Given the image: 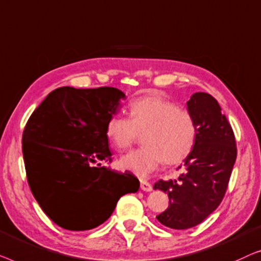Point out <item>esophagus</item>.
Instances as JSON below:
<instances>
[{"mask_svg": "<svg viewBox=\"0 0 261 261\" xmlns=\"http://www.w3.org/2000/svg\"><path fill=\"white\" fill-rule=\"evenodd\" d=\"M141 189L143 190V192H151L152 190L151 183L145 181V179H141Z\"/></svg>", "mask_w": 261, "mask_h": 261, "instance_id": "34e87169", "label": "esophagus"}]
</instances>
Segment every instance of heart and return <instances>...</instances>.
<instances>
[{
	"label": "heart",
	"mask_w": 261,
	"mask_h": 261,
	"mask_svg": "<svg viewBox=\"0 0 261 261\" xmlns=\"http://www.w3.org/2000/svg\"><path fill=\"white\" fill-rule=\"evenodd\" d=\"M129 118L112 116L105 135L118 150L131 146L138 134H143L139 149L132 150L119 160V166L144 178L162 162L177 164L189 156L195 145L197 126L188 110L179 109L174 101L160 94L142 95L129 104Z\"/></svg>",
	"instance_id": "obj_1"
}]
</instances>
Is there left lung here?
I'll use <instances>...</instances> for the list:
<instances>
[{"mask_svg":"<svg viewBox=\"0 0 261 261\" xmlns=\"http://www.w3.org/2000/svg\"><path fill=\"white\" fill-rule=\"evenodd\" d=\"M197 126L195 145L177 181L160 179L153 189L168 193L169 207L156 219L172 229H188L212 214L225 196L237 160L236 137L214 97L196 92L187 102Z\"/></svg>","mask_w":261,"mask_h":261,"instance_id":"obj_1","label":"left lung"}]
</instances>
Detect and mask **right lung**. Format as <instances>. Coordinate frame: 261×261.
I'll use <instances>...</instances> for the list:
<instances>
[{
	"instance_id": "add662e5",
	"label": "right lung",
	"mask_w": 261,
	"mask_h": 261,
	"mask_svg": "<svg viewBox=\"0 0 261 261\" xmlns=\"http://www.w3.org/2000/svg\"><path fill=\"white\" fill-rule=\"evenodd\" d=\"M124 98L115 87H59L25 124L22 152L28 185L45 214L62 228H95L120 197L139 189L131 172L101 166L112 161L106 124Z\"/></svg>"
}]
</instances>
